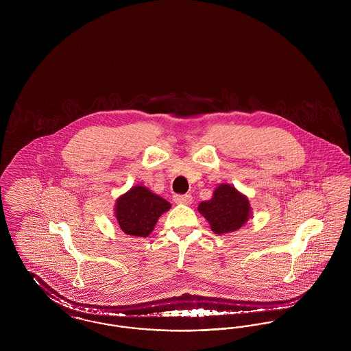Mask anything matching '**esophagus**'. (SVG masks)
<instances>
[{
    "label": "esophagus",
    "mask_w": 351,
    "mask_h": 351,
    "mask_svg": "<svg viewBox=\"0 0 351 351\" xmlns=\"http://www.w3.org/2000/svg\"><path fill=\"white\" fill-rule=\"evenodd\" d=\"M173 201L176 204H191L192 202V196L191 195H175Z\"/></svg>",
    "instance_id": "esophagus-1"
}]
</instances>
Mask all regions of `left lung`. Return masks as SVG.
<instances>
[{
  "mask_svg": "<svg viewBox=\"0 0 351 351\" xmlns=\"http://www.w3.org/2000/svg\"><path fill=\"white\" fill-rule=\"evenodd\" d=\"M199 212L209 221L215 233H232L249 219L250 204L234 186L221 184L212 200L201 202Z\"/></svg>",
  "mask_w": 351,
  "mask_h": 351,
  "instance_id": "8db88e82",
  "label": "left lung"
}]
</instances>
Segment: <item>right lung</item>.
I'll return each mask as SVG.
<instances>
[{
    "instance_id": "right-lung-1",
    "label": "right lung",
    "mask_w": 351,
    "mask_h": 351,
    "mask_svg": "<svg viewBox=\"0 0 351 351\" xmlns=\"http://www.w3.org/2000/svg\"><path fill=\"white\" fill-rule=\"evenodd\" d=\"M171 208L168 201L152 193L146 186L136 185L121 196L116 205L119 228L129 235L147 237L158 218Z\"/></svg>"
}]
</instances>
